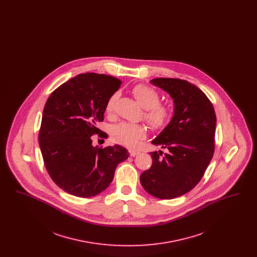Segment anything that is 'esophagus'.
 Instances as JSON below:
<instances>
[{
    "mask_svg": "<svg viewBox=\"0 0 257 257\" xmlns=\"http://www.w3.org/2000/svg\"><path fill=\"white\" fill-rule=\"evenodd\" d=\"M129 153H130V155H131L132 157H135L136 155H138V154L140 153V151H139V150H136V149H130V150H129Z\"/></svg>",
    "mask_w": 257,
    "mask_h": 257,
    "instance_id": "1",
    "label": "esophagus"
}]
</instances>
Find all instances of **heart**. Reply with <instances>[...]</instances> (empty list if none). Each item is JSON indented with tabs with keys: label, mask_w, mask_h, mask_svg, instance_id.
<instances>
[{
	"label": "heart",
	"mask_w": 257,
	"mask_h": 257,
	"mask_svg": "<svg viewBox=\"0 0 257 257\" xmlns=\"http://www.w3.org/2000/svg\"><path fill=\"white\" fill-rule=\"evenodd\" d=\"M132 93L138 103L146 110L144 114L145 118L152 128L159 129L170 121L171 108L167 105L160 104L159 93L156 90L146 85H137L133 87ZM117 98V92L109 97L105 107L107 113L110 114L112 112ZM146 134L145 126L134 123H117L110 129L112 141L127 147H135Z\"/></svg>",
	"instance_id": "heart-1"
}]
</instances>
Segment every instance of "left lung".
<instances>
[{"mask_svg":"<svg viewBox=\"0 0 257 257\" xmlns=\"http://www.w3.org/2000/svg\"><path fill=\"white\" fill-rule=\"evenodd\" d=\"M150 84L173 100V115L151 144L166 149L150 152L152 166L141 174L144 189L151 196L171 199L195 188L214 154L216 113L197 86L180 79L156 78Z\"/></svg>","mask_w":257,"mask_h":257,"instance_id":"obj_1","label":"left lung"}]
</instances>
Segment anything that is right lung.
Listing matches in <instances>:
<instances>
[{
  "label": "right lung",
  "instance_id": "add662e5",
  "mask_svg": "<svg viewBox=\"0 0 257 257\" xmlns=\"http://www.w3.org/2000/svg\"><path fill=\"white\" fill-rule=\"evenodd\" d=\"M121 85L109 75L80 74L59 86L43 110L38 143L50 177L64 192L79 197L106 190L119 163L128 158L126 148L114 145L93 147L91 136L101 133L108 99Z\"/></svg>",
  "mask_w": 257,
  "mask_h": 257
}]
</instances>
